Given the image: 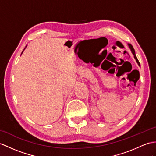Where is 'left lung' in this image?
<instances>
[{
  "label": "left lung",
  "mask_w": 156,
  "mask_h": 156,
  "mask_svg": "<svg viewBox=\"0 0 156 156\" xmlns=\"http://www.w3.org/2000/svg\"><path fill=\"white\" fill-rule=\"evenodd\" d=\"M128 45H129V47H130V49H131L132 53L133 55H134V58L136 59V62H137V63H138V65H139V66H140L139 61H138V58H137V57H136V54H135V50H134V48H133V46H132V45L131 44H128Z\"/></svg>",
  "instance_id": "left-lung-1"
}]
</instances>
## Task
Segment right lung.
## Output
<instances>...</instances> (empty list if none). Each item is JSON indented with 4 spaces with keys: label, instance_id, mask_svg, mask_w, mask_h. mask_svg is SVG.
I'll list each match as a JSON object with an SVG mask.
<instances>
[{
    "label": "right lung",
    "instance_id": "1",
    "mask_svg": "<svg viewBox=\"0 0 156 156\" xmlns=\"http://www.w3.org/2000/svg\"><path fill=\"white\" fill-rule=\"evenodd\" d=\"M24 49H25V48H24ZM22 52H23V51H22Z\"/></svg>",
    "mask_w": 156,
    "mask_h": 156
}]
</instances>
